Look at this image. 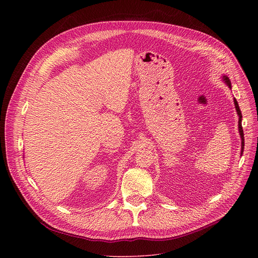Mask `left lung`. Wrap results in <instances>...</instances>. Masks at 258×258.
<instances>
[{"label":"left lung","instance_id":"1","mask_svg":"<svg viewBox=\"0 0 258 258\" xmlns=\"http://www.w3.org/2000/svg\"><path fill=\"white\" fill-rule=\"evenodd\" d=\"M223 80L224 82L226 83V85L232 89V85H231V82L229 80V78L227 76H223ZM234 104H235V107H236V110H237V114L239 116V123H238V128H239V134H240V137H241V155L243 154V150H244V133H243V128H242V113H241V110H240V107H239V104L237 102V100L234 98Z\"/></svg>","mask_w":258,"mask_h":258}]
</instances>
